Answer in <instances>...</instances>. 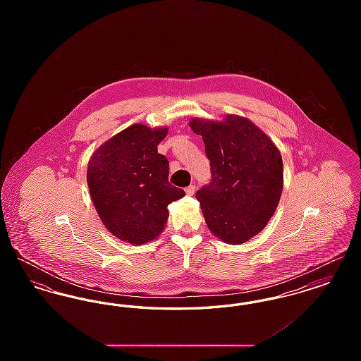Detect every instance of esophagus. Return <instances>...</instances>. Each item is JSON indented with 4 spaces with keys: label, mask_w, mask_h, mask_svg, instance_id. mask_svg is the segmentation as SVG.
Returning a JSON list of instances; mask_svg holds the SVG:
<instances>
[{
    "label": "esophagus",
    "mask_w": 361,
    "mask_h": 361,
    "mask_svg": "<svg viewBox=\"0 0 361 361\" xmlns=\"http://www.w3.org/2000/svg\"><path fill=\"white\" fill-rule=\"evenodd\" d=\"M195 190H196V187H195V185H189V187L185 188V193H187L188 196H192V195L195 193Z\"/></svg>",
    "instance_id": "esophagus-1"
}]
</instances>
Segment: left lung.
<instances>
[{
	"label": "left lung",
	"instance_id": "left-lung-1",
	"mask_svg": "<svg viewBox=\"0 0 361 361\" xmlns=\"http://www.w3.org/2000/svg\"><path fill=\"white\" fill-rule=\"evenodd\" d=\"M211 164V183L196 192L209 231L230 245L253 238L269 222L283 190V159L272 139L253 121L195 118Z\"/></svg>",
	"mask_w": 361,
	"mask_h": 361
}]
</instances>
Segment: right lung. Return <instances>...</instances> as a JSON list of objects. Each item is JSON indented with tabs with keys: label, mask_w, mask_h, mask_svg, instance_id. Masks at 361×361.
Here are the masks:
<instances>
[{
	"label": "right lung",
	"mask_w": 361,
	"mask_h": 361,
	"mask_svg": "<svg viewBox=\"0 0 361 361\" xmlns=\"http://www.w3.org/2000/svg\"><path fill=\"white\" fill-rule=\"evenodd\" d=\"M168 127L133 124L105 140L87 162L86 181L106 230L131 245L155 240L166 226L168 206L185 196L171 185L169 161L157 146Z\"/></svg>",
	"instance_id": "1"
}]
</instances>
